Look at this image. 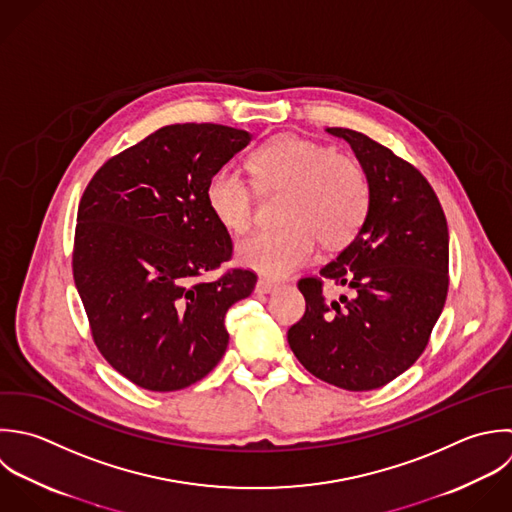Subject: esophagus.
I'll use <instances>...</instances> for the list:
<instances>
[{
  "label": "esophagus",
  "mask_w": 512,
  "mask_h": 512,
  "mask_svg": "<svg viewBox=\"0 0 512 512\" xmlns=\"http://www.w3.org/2000/svg\"><path fill=\"white\" fill-rule=\"evenodd\" d=\"M275 287H277L275 281H271V279H259L255 291H257V293H271Z\"/></svg>",
  "instance_id": "34e87169"
}]
</instances>
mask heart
<instances>
[{"instance_id": "b5f03b06", "label": "heart", "mask_w": 512, "mask_h": 512, "mask_svg": "<svg viewBox=\"0 0 512 512\" xmlns=\"http://www.w3.org/2000/svg\"><path fill=\"white\" fill-rule=\"evenodd\" d=\"M257 193L281 191L275 229L257 231L237 247L241 265L269 277H285L317 251L351 243L371 211V183L365 169L329 145L299 135H279L247 157ZM211 215L229 233L241 235L253 221V191L233 169H217L205 187Z\"/></svg>"}]
</instances>
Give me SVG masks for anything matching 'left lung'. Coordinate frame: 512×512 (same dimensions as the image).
I'll return each instance as SVG.
<instances>
[{
  "label": "left lung",
  "instance_id": "left-lung-1",
  "mask_svg": "<svg viewBox=\"0 0 512 512\" xmlns=\"http://www.w3.org/2000/svg\"><path fill=\"white\" fill-rule=\"evenodd\" d=\"M355 151L371 183V211L321 277H303L305 315L287 341L317 379L347 389H379L425 351L449 291V227L431 183L409 161L365 133L329 127ZM352 297L329 302L324 279Z\"/></svg>",
  "mask_w": 512,
  "mask_h": 512
}]
</instances>
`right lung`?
I'll return each mask as SVG.
<instances>
[{"mask_svg":"<svg viewBox=\"0 0 512 512\" xmlns=\"http://www.w3.org/2000/svg\"><path fill=\"white\" fill-rule=\"evenodd\" d=\"M251 141L245 129L175 123L107 159L77 209L73 281L95 347L133 385L169 393L209 375L227 309L257 275L227 269L229 231L205 201L209 177Z\"/></svg>","mask_w":512,"mask_h":512,"instance_id":"right-lung-1","label":"right lung"}]
</instances>
